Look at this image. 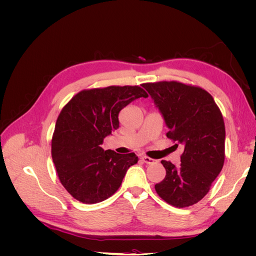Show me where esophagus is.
Returning a JSON list of instances; mask_svg holds the SVG:
<instances>
[{
	"mask_svg": "<svg viewBox=\"0 0 256 256\" xmlns=\"http://www.w3.org/2000/svg\"><path fill=\"white\" fill-rule=\"evenodd\" d=\"M141 159H142V161L144 162V164H154V162L156 161V160H154V159H152V158H150V157H147V156H142Z\"/></svg>",
	"mask_w": 256,
	"mask_h": 256,
	"instance_id": "1",
	"label": "esophagus"
}]
</instances>
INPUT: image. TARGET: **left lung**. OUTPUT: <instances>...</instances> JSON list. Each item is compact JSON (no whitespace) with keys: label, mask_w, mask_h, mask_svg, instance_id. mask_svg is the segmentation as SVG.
<instances>
[{"label":"left lung","mask_w":256,"mask_h":256,"mask_svg":"<svg viewBox=\"0 0 256 256\" xmlns=\"http://www.w3.org/2000/svg\"><path fill=\"white\" fill-rule=\"evenodd\" d=\"M164 116L166 136L182 144L180 166L162 160L166 175L154 184L170 205L184 208L196 204L221 172L226 158V126L212 96L202 88L177 81L144 83Z\"/></svg>","instance_id":"8db88e82"}]
</instances>
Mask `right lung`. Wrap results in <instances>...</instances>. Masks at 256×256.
I'll return each mask as SVG.
<instances>
[{"instance_id":"add662e5","label":"right lung","mask_w":256,"mask_h":256,"mask_svg":"<svg viewBox=\"0 0 256 256\" xmlns=\"http://www.w3.org/2000/svg\"><path fill=\"white\" fill-rule=\"evenodd\" d=\"M148 97L138 85L83 90L62 109L51 141V154L60 184L84 204L109 198L118 190L134 152L102 150L104 138L120 127L122 109Z\"/></svg>"}]
</instances>
